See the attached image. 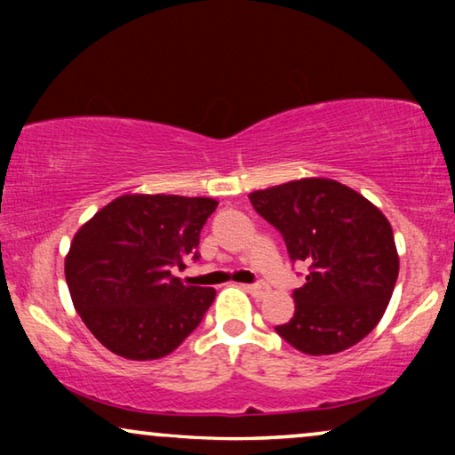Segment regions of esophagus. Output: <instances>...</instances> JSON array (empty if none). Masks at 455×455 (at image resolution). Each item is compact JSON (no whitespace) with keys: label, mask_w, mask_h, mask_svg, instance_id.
<instances>
[{"label":"esophagus","mask_w":455,"mask_h":455,"mask_svg":"<svg viewBox=\"0 0 455 455\" xmlns=\"http://www.w3.org/2000/svg\"><path fill=\"white\" fill-rule=\"evenodd\" d=\"M244 290L254 298H265L267 294H269V288H267V283H260V282L259 283H248V285H244Z\"/></svg>","instance_id":"esophagus-1"}]
</instances>
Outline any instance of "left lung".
<instances>
[{"label": "left lung", "mask_w": 455, "mask_h": 455, "mask_svg": "<svg viewBox=\"0 0 455 455\" xmlns=\"http://www.w3.org/2000/svg\"><path fill=\"white\" fill-rule=\"evenodd\" d=\"M257 213L279 229L308 275L294 290V316L275 331L310 356L344 352L366 338L394 294L400 259L391 226L356 190L327 178L254 190Z\"/></svg>", "instance_id": "left-lung-1"}]
</instances>
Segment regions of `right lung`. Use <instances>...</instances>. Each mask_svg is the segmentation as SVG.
<instances>
[{
    "label": "right lung",
    "mask_w": 455,
    "mask_h": 455,
    "mask_svg": "<svg viewBox=\"0 0 455 455\" xmlns=\"http://www.w3.org/2000/svg\"><path fill=\"white\" fill-rule=\"evenodd\" d=\"M215 198L124 195L74 235L66 282L74 308L109 352L157 360L176 350L215 300L213 288L182 283L173 269L198 259Z\"/></svg>",
    "instance_id": "1"
}]
</instances>
